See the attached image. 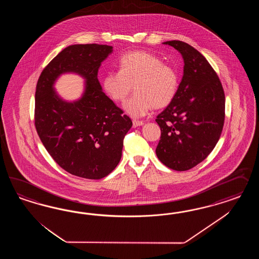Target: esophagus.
<instances>
[{
  "mask_svg": "<svg viewBox=\"0 0 259 259\" xmlns=\"http://www.w3.org/2000/svg\"><path fill=\"white\" fill-rule=\"evenodd\" d=\"M142 124H144V122H143V121H141V120H137V119H134V127H138V126H141L142 125Z\"/></svg>",
  "mask_w": 259,
  "mask_h": 259,
  "instance_id": "obj_1",
  "label": "esophagus"
}]
</instances>
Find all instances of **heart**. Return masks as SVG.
<instances>
[{"label":"heart","mask_w":259,"mask_h":259,"mask_svg":"<svg viewBox=\"0 0 259 259\" xmlns=\"http://www.w3.org/2000/svg\"><path fill=\"white\" fill-rule=\"evenodd\" d=\"M136 93L124 103L126 112L134 118L145 116L153 107H166L179 91L177 69L149 52L136 51L120 57L118 72L102 78V87L111 100L123 102L133 90Z\"/></svg>","instance_id":"b5f03b06"}]
</instances>
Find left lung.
I'll return each instance as SVG.
<instances>
[{
	"mask_svg": "<svg viewBox=\"0 0 259 259\" xmlns=\"http://www.w3.org/2000/svg\"><path fill=\"white\" fill-rule=\"evenodd\" d=\"M184 60L176 98L156 121L161 136L156 154L170 169L187 171L203 161L220 140L225 119V94L217 72L196 48L169 40Z\"/></svg>",
	"mask_w": 259,
	"mask_h": 259,
	"instance_id": "1",
	"label": "left lung"
}]
</instances>
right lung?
<instances>
[{"instance_id":"obj_1","label":"right lung","mask_w":259,"mask_h":259,"mask_svg":"<svg viewBox=\"0 0 259 259\" xmlns=\"http://www.w3.org/2000/svg\"><path fill=\"white\" fill-rule=\"evenodd\" d=\"M113 47L74 45L64 48L39 75L35 93V127L49 155L63 170L88 180H101L118 164L132 120L102 91L98 70ZM64 71L87 78L78 102L65 103L53 90Z\"/></svg>"}]
</instances>
